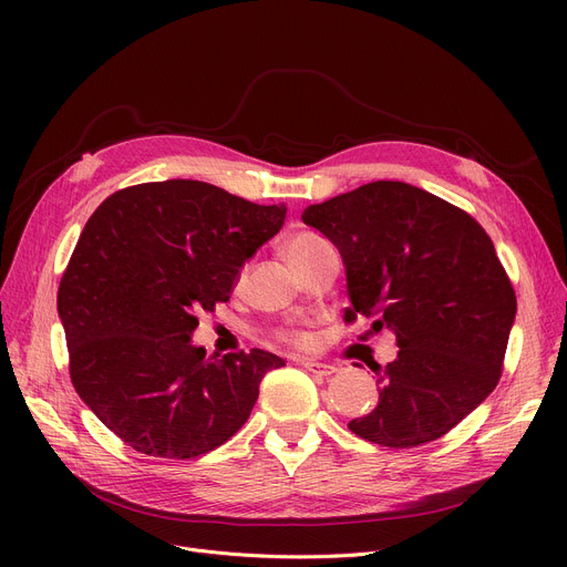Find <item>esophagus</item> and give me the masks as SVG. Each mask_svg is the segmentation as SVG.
I'll return each mask as SVG.
<instances>
[{"mask_svg": "<svg viewBox=\"0 0 567 567\" xmlns=\"http://www.w3.org/2000/svg\"><path fill=\"white\" fill-rule=\"evenodd\" d=\"M301 365L308 370V372H312V374H319V377H331L333 372H338V368L336 365H331V363H321V361H301Z\"/></svg>", "mask_w": 567, "mask_h": 567, "instance_id": "1", "label": "esophagus"}]
</instances>
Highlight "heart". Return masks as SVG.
<instances>
[{
    "label": "heart",
    "instance_id": "heart-1",
    "mask_svg": "<svg viewBox=\"0 0 567 567\" xmlns=\"http://www.w3.org/2000/svg\"><path fill=\"white\" fill-rule=\"evenodd\" d=\"M326 248H331V244L312 231H296L285 241V255L296 271L306 268ZM244 278H246V266L238 268L236 285H241ZM276 338L282 342H289V344H296V347H308L312 342V336L303 329H280V331H276Z\"/></svg>",
    "mask_w": 567,
    "mask_h": 567
}]
</instances>
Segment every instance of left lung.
Masks as SVG:
<instances>
[{"label": "left lung", "instance_id": "left-lung-1", "mask_svg": "<svg viewBox=\"0 0 567 567\" xmlns=\"http://www.w3.org/2000/svg\"><path fill=\"white\" fill-rule=\"evenodd\" d=\"M301 218L342 255L344 321L372 317V331L389 326L400 347L393 363H374L379 402L349 430L385 449L449 434L496 389L517 312L487 231L402 182L310 204Z\"/></svg>", "mask_w": 567, "mask_h": 567}]
</instances>
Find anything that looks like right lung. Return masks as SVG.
I'll use <instances>...</instances> for the list:
<instances>
[{
  "instance_id": "1",
  "label": "right lung",
  "mask_w": 567,
  "mask_h": 567,
  "mask_svg": "<svg viewBox=\"0 0 567 567\" xmlns=\"http://www.w3.org/2000/svg\"><path fill=\"white\" fill-rule=\"evenodd\" d=\"M287 208L169 178L112 193L86 220L59 282L69 372L82 402L137 453L193 460L244 427L276 353L212 355L197 312L227 303L238 268Z\"/></svg>"
}]
</instances>
